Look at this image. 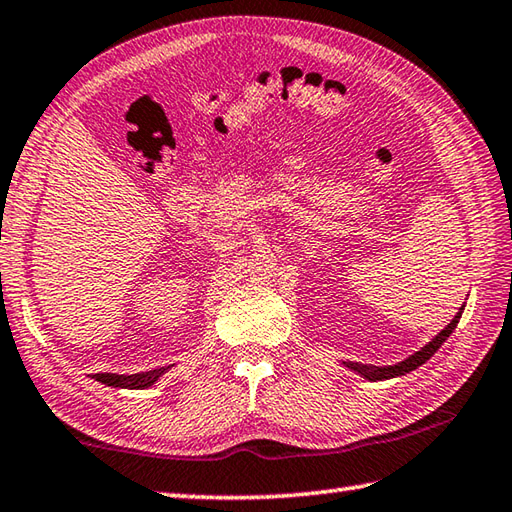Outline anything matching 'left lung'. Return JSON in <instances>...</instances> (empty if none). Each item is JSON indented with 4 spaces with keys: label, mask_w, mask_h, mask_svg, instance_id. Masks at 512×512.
<instances>
[{
    "label": "left lung",
    "mask_w": 512,
    "mask_h": 512,
    "mask_svg": "<svg viewBox=\"0 0 512 512\" xmlns=\"http://www.w3.org/2000/svg\"><path fill=\"white\" fill-rule=\"evenodd\" d=\"M464 310V308H462ZM462 310H459V313L455 315V319L453 322H450L442 333H439L433 342H430L428 346H424L422 350H419V353H415L413 357H408L406 362H402V364H397V366H388V368H375V366H362V364H350V368H355V370H359V373H362L364 377H368L370 382H379V379H390V377H399V375H406V373H410V370H415L417 366H422L426 359H430L433 357L435 353H437V348L442 346L446 339L450 337V333H453L455 330V326H457V322H459V317H462Z\"/></svg>",
    "instance_id": "8db88e82"
}]
</instances>
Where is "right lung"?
I'll list each match as a JSON object with an SVG mask.
<instances>
[{
  "label": "right lung",
  "instance_id": "add662e5",
  "mask_svg": "<svg viewBox=\"0 0 512 512\" xmlns=\"http://www.w3.org/2000/svg\"><path fill=\"white\" fill-rule=\"evenodd\" d=\"M168 370L166 368H155V370H148V373H137V375H113V373H97L93 375V379L97 382H102L106 386H115V388H148L153 386L159 377H162Z\"/></svg>",
  "mask_w": 512,
  "mask_h": 512
}]
</instances>
